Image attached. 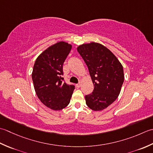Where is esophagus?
I'll use <instances>...</instances> for the list:
<instances>
[{
  "label": "esophagus",
  "mask_w": 153,
  "mask_h": 153,
  "mask_svg": "<svg viewBox=\"0 0 153 153\" xmlns=\"http://www.w3.org/2000/svg\"><path fill=\"white\" fill-rule=\"evenodd\" d=\"M76 87H78V88H80V87L81 86V82L78 83L77 85H76Z\"/></svg>",
  "instance_id": "34e87169"
}]
</instances>
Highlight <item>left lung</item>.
<instances>
[{"instance_id":"left-lung-1","label":"left lung","mask_w":153,"mask_h":153,"mask_svg":"<svg viewBox=\"0 0 153 153\" xmlns=\"http://www.w3.org/2000/svg\"><path fill=\"white\" fill-rule=\"evenodd\" d=\"M77 51L88 68L94 90L85 96L86 104L94 111L111 105L119 96L124 81L122 65L113 53L102 44H82Z\"/></svg>"}]
</instances>
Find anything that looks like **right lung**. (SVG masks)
I'll list each match as a JSON object with an SVG mask.
<instances>
[{
	"label": "right lung",
	"instance_id": "right-lung-1",
	"mask_svg": "<svg viewBox=\"0 0 153 153\" xmlns=\"http://www.w3.org/2000/svg\"><path fill=\"white\" fill-rule=\"evenodd\" d=\"M72 45L59 42L49 47L36 59L32 74L37 97L47 107L61 110L67 106L74 86L63 82V65Z\"/></svg>",
	"mask_w": 153,
	"mask_h": 153
}]
</instances>
